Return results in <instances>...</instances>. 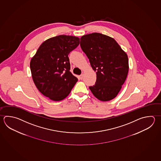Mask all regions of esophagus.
<instances>
[{
    "label": "esophagus",
    "mask_w": 161,
    "mask_h": 161,
    "mask_svg": "<svg viewBox=\"0 0 161 161\" xmlns=\"http://www.w3.org/2000/svg\"><path fill=\"white\" fill-rule=\"evenodd\" d=\"M83 74H81L80 76H79V78H80V80H82V79H83Z\"/></svg>",
    "instance_id": "esophagus-1"
}]
</instances>
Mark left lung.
Returning <instances> with one entry per match:
<instances>
[{
	"label": "left lung",
	"mask_w": 161,
	"mask_h": 161,
	"mask_svg": "<svg viewBox=\"0 0 161 161\" xmlns=\"http://www.w3.org/2000/svg\"><path fill=\"white\" fill-rule=\"evenodd\" d=\"M80 46L96 72V82L89 89L99 100L114 98L124 84L129 71L126 52L115 40L100 33L82 36Z\"/></svg>",
	"instance_id": "8db88e82"
}]
</instances>
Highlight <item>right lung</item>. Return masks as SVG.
Returning <instances> with one entry per match:
<instances>
[{"label":"right lung","mask_w":161,"mask_h":161,"mask_svg":"<svg viewBox=\"0 0 161 161\" xmlns=\"http://www.w3.org/2000/svg\"><path fill=\"white\" fill-rule=\"evenodd\" d=\"M80 44L79 37L59 35L42 42L31 58L32 77L37 88L51 100L68 96L78 79L70 72L68 55Z\"/></svg>","instance_id":"add662e5"}]
</instances>
